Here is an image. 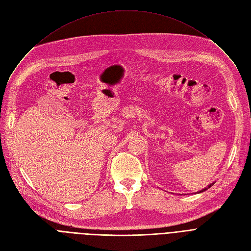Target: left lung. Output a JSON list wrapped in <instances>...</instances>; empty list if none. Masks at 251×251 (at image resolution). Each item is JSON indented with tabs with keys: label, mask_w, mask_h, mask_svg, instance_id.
Segmentation results:
<instances>
[{
	"label": "left lung",
	"mask_w": 251,
	"mask_h": 251,
	"mask_svg": "<svg viewBox=\"0 0 251 251\" xmlns=\"http://www.w3.org/2000/svg\"><path fill=\"white\" fill-rule=\"evenodd\" d=\"M214 184H215V182H213V183H210L209 184V185H207L205 188H203V189H201V191H199V193H201V192H203V191H205V190H207L208 188H210V187H212L213 185H214Z\"/></svg>",
	"instance_id": "left-lung-1"
}]
</instances>
